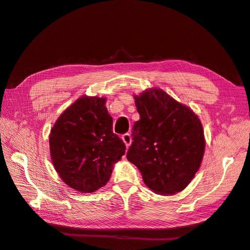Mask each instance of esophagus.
<instances>
[{
    "instance_id": "34e87169",
    "label": "esophagus",
    "mask_w": 250,
    "mask_h": 250,
    "mask_svg": "<svg viewBox=\"0 0 250 250\" xmlns=\"http://www.w3.org/2000/svg\"><path fill=\"white\" fill-rule=\"evenodd\" d=\"M122 140H123V142L125 143V145H126V147H129L130 146V144H131V137H130V134L129 133H125V134H123L122 135Z\"/></svg>"
}]
</instances>
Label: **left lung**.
Listing matches in <instances>:
<instances>
[{
  "label": "left lung",
  "instance_id": "left-lung-1",
  "mask_svg": "<svg viewBox=\"0 0 250 250\" xmlns=\"http://www.w3.org/2000/svg\"><path fill=\"white\" fill-rule=\"evenodd\" d=\"M134 100L140 120L132 128L127 160L153 192L183 191L198 171L206 148L199 118L161 88L147 89Z\"/></svg>",
  "mask_w": 250,
  "mask_h": 250
}]
</instances>
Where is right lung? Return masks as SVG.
<instances>
[{
	"mask_svg": "<svg viewBox=\"0 0 250 250\" xmlns=\"http://www.w3.org/2000/svg\"><path fill=\"white\" fill-rule=\"evenodd\" d=\"M106 98L83 96L57 119L49 137L52 163L67 186L92 193L106 185L126 146L112 132Z\"/></svg>",
	"mask_w": 250,
	"mask_h": 250,
	"instance_id": "add662e5",
	"label": "right lung"
}]
</instances>
